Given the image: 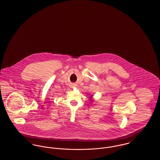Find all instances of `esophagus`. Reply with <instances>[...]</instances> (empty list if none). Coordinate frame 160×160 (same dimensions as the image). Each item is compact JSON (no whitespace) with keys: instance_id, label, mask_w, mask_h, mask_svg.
Wrapping results in <instances>:
<instances>
[{"instance_id":"esophagus-1","label":"esophagus","mask_w":160,"mask_h":160,"mask_svg":"<svg viewBox=\"0 0 160 160\" xmlns=\"http://www.w3.org/2000/svg\"><path fill=\"white\" fill-rule=\"evenodd\" d=\"M75 86H76V85H75V84H72V85H71V87H75Z\"/></svg>"}]
</instances>
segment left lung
<instances>
[{
    "instance_id": "1",
    "label": "left lung",
    "mask_w": 160,
    "mask_h": 160,
    "mask_svg": "<svg viewBox=\"0 0 160 160\" xmlns=\"http://www.w3.org/2000/svg\"><path fill=\"white\" fill-rule=\"evenodd\" d=\"M92 97H93V95H91V96L89 97V100H90V101H91V102L93 101V99H92Z\"/></svg>"
}]
</instances>
